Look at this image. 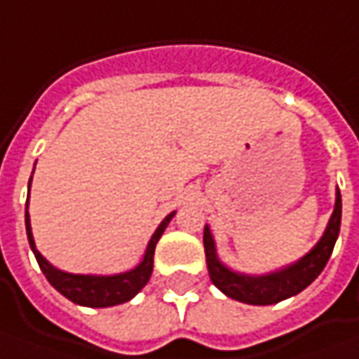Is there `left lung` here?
<instances>
[{"label": "left lung", "mask_w": 359, "mask_h": 359, "mask_svg": "<svg viewBox=\"0 0 359 359\" xmlns=\"http://www.w3.org/2000/svg\"><path fill=\"white\" fill-rule=\"evenodd\" d=\"M341 224V194L340 189L336 191V204H334V212L330 217L326 232L324 236L318 241L314 248L310 252L302 256L298 262L286 266L282 270L262 274V276H248L234 272L218 260L217 246L212 241L210 229L204 226V254H206V264H208V276L212 280V284L218 290L224 292L232 300H238L244 304H252V306H268V304H276L296 296L298 292L308 288L314 282L320 272L327 264L334 244L338 241Z\"/></svg>", "instance_id": "1"}]
</instances>
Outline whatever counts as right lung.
Wrapping results in <instances>:
<instances>
[{
	"label": "right lung",
	"instance_id": "obj_1",
	"mask_svg": "<svg viewBox=\"0 0 359 359\" xmlns=\"http://www.w3.org/2000/svg\"><path fill=\"white\" fill-rule=\"evenodd\" d=\"M32 184V180H29ZM175 212H170L165 220L158 224L155 234L151 236L149 246L144 250L141 264L135 266L129 272L123 274H113V276H93V274H69L63 270H57L55 266H51L45 260L41 252L35 248V241L32 234V224H29V212L25 210V229H27V238L32 246L33 254L37 258V264L45 274V278L49 280V284L61 292L65 298L71 302L79 304V306H89V308H109V306H117V304L129 302L130 298H135L139 292L147 286V282L153 274V256H155V246L158 238L163 236V232L168 226V222L172 220Z\"/></svg>",
	"mask_w": 359,
	"mask_h": 359
}]
</instances>
